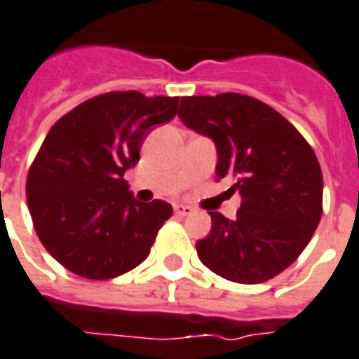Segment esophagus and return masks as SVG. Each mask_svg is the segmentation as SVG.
Segmentation results:
<instances>
[{"instance_id": "obj_1", "label": "esophagus", "mask_w": 359, "mask_h": 359, "mask_svg": "<svg viewBox=\"0 0 359 359\" xmlns=\"http://www.w3.org/2000/svg\"><path fill=\"white\" fill-rule=\"evenodd\" d=\"M173 208L177 215H191L195 212L194 206H189V205H175Z\"/></svg>"}]
</instances>
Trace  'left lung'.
Segmentation results:
<instances>
[{
    "label": "left lung",
    "instance_id": "left-lung-1",
    "mask_svg": "<svg viewBox=\"0 0 359 359\" xmlns=\"http://www.w3.org/2000/svg\"><path fill=\"white\" fill-rule=\"evenodd\" d=\"M179 118L217 147V180L240 191L236 219L210 212L212 229L195 243L201 262L238 284H260L290 267L323 215V173L299 130L269 104L226 92L180 99Z\"/></svg>",
    "mask_w": 359,
    "mask_h": 359
}]
</instances>
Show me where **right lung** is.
Listing matches in <instances>:
<instances>
[{"instance_id":"obj_1","label":"right lung","mask_w":359,"mask_h":359,"mask_svg":"<svg viewBox=\"0 0 359 359\" xmlns=\"http://www.w3.org/2000/svg\"><path fill=\"white\" fill-rule=\"evenodd\" d=\"M179 97L107 92L64 114L29 168L25 195L38 238L66 269L109 280L149 256L173 214L140 203L123 180L154 125L175 118Z\"/></svg>"}]
</instances>
